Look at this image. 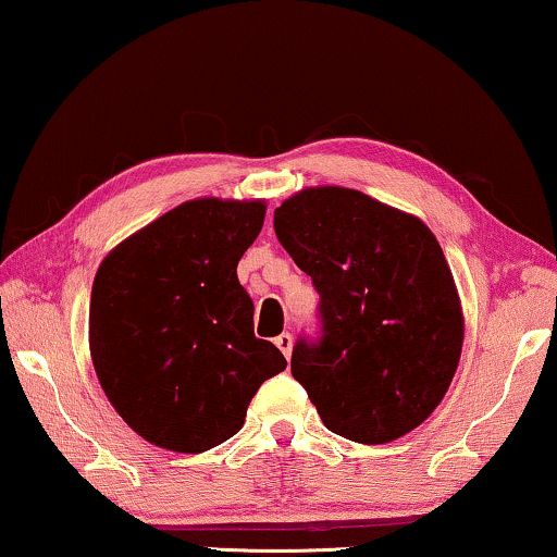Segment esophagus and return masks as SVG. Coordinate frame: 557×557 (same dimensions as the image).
I'll list each match as a JSON object with an SVG mask.
<instances>
[{"mask_svg":"<svg viewBox=\"0 0 557 557\" xmlns=\"http://www.w3.org/2000/svg\"><path fill=\"white\" fill-rule=\"evenodd\" d=\"M275 345L280 347V352L289 360V355H293V335H289V332H282L280 337H275Z\"/></svg>","mask_w":557,"mask_h":557,"instance_id":"esophagus-1","label":"esophagus"}]
</instances>
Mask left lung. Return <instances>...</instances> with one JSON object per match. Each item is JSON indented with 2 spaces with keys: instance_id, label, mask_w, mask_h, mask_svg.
Masks as SVG:
<instances>
[{
  "instance_id": "8db88e82",
  "label": "left lung",
  "mask_w": 557,
  "mask_h": 557,
  "mask_svg": "<svg viewBox=\"0 0 557 557\" xmlns=\"http://www.w3.org/2000/svg\"><path fill=\"white\" fill-rule=\"evenodd\" d=\"M275 232L320 293L322 339H300L289 368L325 428L383 445L422 425L453 383L465 337L458 287L430 227L325 185L287 197Z\"/></svg>"
}]
</instances>
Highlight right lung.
<instances>
[{
	"label": "right lung",
	"mask_w": 557,
	"mask_h": 557,
	"mask_svg": "<svg viewBox=\"0 0 557 557\" xmlns=\"http://www.w3.org/2000/svg\"><path fill=\"white\" fill-rule=\"evenodd\" d=\"M264 199H189L99 264L89 355L107 400L147 443L197 455L245 425L257 389L287 360L252 330L237 262Z\"/></svg>",
	"instance_id": "obj_1"
}]
</instances>
